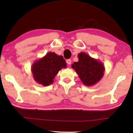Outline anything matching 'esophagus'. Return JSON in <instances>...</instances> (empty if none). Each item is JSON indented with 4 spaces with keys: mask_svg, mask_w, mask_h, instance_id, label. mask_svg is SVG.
I'll list each match as a JSON object with an SVG mask.
<instances>
[{
    "mask_svg": "<svg viewBox=\"0 0 133 133\" xmlns=\"http://www.w3.org/2000/svg\"><path fill=\"white\" fill-rule=\"evenodd\" d=\"M66 63L68 65H71V59H67L66 61Z\"/></svg>",
    "mask_w": 133,
    "mask_h": 133,
    "instance_id": "34e87169",
    "label": "esophagus"
}]
</instances>
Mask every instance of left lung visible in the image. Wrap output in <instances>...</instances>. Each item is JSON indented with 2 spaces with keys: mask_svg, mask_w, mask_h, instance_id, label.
<instances>
[{
  "mask_svg": "<svg viewBox=\"0 0 133 133\" xmlns=\"http://www.w3.org/2000/svg\"><path fill=\"white\" fill-rule=\"evenodd\" d=\"M79 61L74 62L72 68L78 74L82 82L86 86H93L104 75L105 67L102 62L92 58L85 52L77 56Z\"/></svg>",
  "mask_w": 133,
  "mask_h": 133,
  "instance_id": "obj_1",
  "label": "left lung"
}]
</instances>
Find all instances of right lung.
Masks as SVG:
<instances>
[{
    "label": "right lung",
    "instance_id": "obj_1",
    "mask_svg": "<svg viewBox=\"0 0 133 133\" xmlns=\"http://www.w3.org/2000/svg\"><path fill=\"white\" fill-rule=\"evenodd\" d=\"M66 68V62L62 56L50 52L32 63L31 72L36 82L43 86H48L53 83L59 71Z\"/></svg>",
    "mask_w": 133,
    "mask_h": 133
}]
</instances>
